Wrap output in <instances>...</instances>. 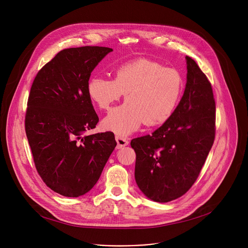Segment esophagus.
I'll use <instances>...</instances> for the list:
<instances>
[{
    "instance_id": "obj_1",
    "label": "esophagus",
    "mask_w": 248,
    "mask_h": 248,
    "mask_svg": "<svg viewBox=\"0 0 248 248\" xmlns=\"http://www.w3.org/2000/svg\"><path fill=\"white\" fill-rule=\"evenodd\" d=\"M116 141H117L119 148L124 147V146H126L128 144V140L124 138V137H121V136H116Z\"/></svg>"
}]
</instances>
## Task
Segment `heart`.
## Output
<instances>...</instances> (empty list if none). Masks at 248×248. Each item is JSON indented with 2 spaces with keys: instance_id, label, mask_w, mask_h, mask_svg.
<instances>
[{
  "instance_id": "heart-1",
  "label": "heart",
  "mask_w": 248,
  "mask_h": 248,
  "mask_svg": "<svg viewBox=\"0 0 248 248\" xmlns=\"http://www.w3.org/2000/svg\"><path fill=\"white\" fill-rule=\"evenodd\" d=\"M113 79L95 76L86 86L91 102L107 111L125 94V103L109 113L102 125L106 130L127 135L145 124H166L180 104L184 78L178 69L149 60L137 59L115 67Z\"/></svg>"
}]
</instances>
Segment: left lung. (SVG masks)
Segmentation results:
<instances>
[{
  "label": "left lung",
  "instance_id": "obj_1",
  "mask_svg": "<svg viewBox=\"0 0 248 248\" xmlns=\"http://www.w3.org/2000/svg\"><path fill=\"white\" fill-rule=\"evenodd\" d=\"M187 80L171 118L151 135L133 138L135 181L148 198L169 202L196 182L216 133L213 89L196 62L186 56Z\"/></svg>",
  "mask_w": 248,
  "mask_h": 248
}]
</instances>
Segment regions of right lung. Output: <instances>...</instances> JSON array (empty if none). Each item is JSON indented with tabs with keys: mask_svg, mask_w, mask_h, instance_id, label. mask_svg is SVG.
<instances>
[{
	"mask_svg": "<svg viewBox=\"0 0 248 248\" xmlns=\"http://www.w3.org/2000/svg\"><path fill=\"white\" fill-rule=\"evenodd\" d=\"M113 49L99 46L59 52L35 77L27 100L25 132L42 181L55 192L78 197L98 182L117 142L96 127L86 86L98 62Z\"/></svg>",
	"mask_w": 248,
	"mask_h": 248,
	"instance_id": "1",
	"label": "right lung"
}]
</instances>
